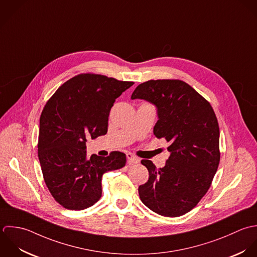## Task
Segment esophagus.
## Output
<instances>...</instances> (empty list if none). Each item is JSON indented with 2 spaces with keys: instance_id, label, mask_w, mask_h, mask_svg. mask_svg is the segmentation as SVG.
<instances>
[{
  "instance_id": "obj_1",
  "label": "esophagus",
  "mask_w": 257,
  "mask_h": 257,
  "mask_svg": "<svg viewBox=\"0 0 257 257\" xmlns=\"http://www.w3.org/2000/svg\"><path fill=\"white\" fill-rule=\"evenodd\" d=\"M126 158H127V164H128L130 166L136 165V164H139V163H140V159L137 158V157H136L135 155H133V154H127V155H126Z\"/></svg>"
}]
</instances>
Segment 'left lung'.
<instances>
[{"label":"left lung","instance_id":"1","mask_svg":"<svg viewBox=\"0 0 257 257\" xmlns=\"http://www.w3.org/2000/svg\"><path fill=\"white\" fill-rule=\"evenodd\" d=\"M142 98L158 108L154 127L171 153L157 169L143 160L149 180L139 187L143 203L154 212L176 217L190 211L207 192L217 171L219 126L210 103L193 87L179 80H151L137 86L132 99Z\"/></svg>","mask_w":257,"mask_h":257}]
</instances>
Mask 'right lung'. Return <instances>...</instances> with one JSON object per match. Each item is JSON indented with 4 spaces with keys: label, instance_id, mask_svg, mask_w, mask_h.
Masks as SVG:
<instances>
[{
    "label": "right lung",
    "instance_id": "obj_1",
    "mask_svg": "<svg viewBox=\"0 0 257 257\" xmlns=\"http://www.w3.org/2000/svg\"><path fill=\"white\" fill-rule=\"evenodd\" d=\"M134 84L81 74L47 101L40 117L38 156L47 187L65 208L82 210L93 205L101 196L102 174L125 166L120 152L87 158L86 142L106 134L115 98Z\"/></svg>",
    "mask_w": 257,
    "mask_h": 257
}]
</instances>
